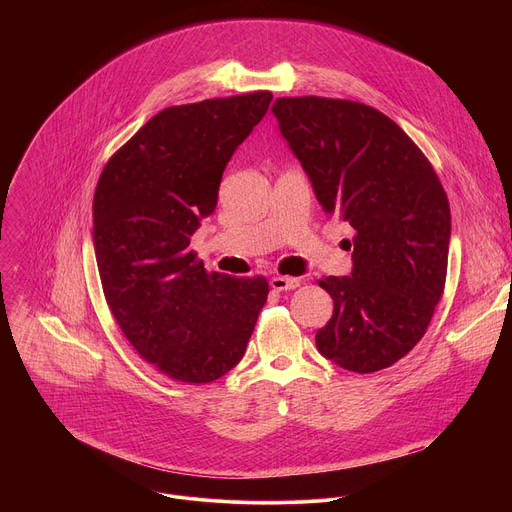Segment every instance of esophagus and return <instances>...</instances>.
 Here are the masks:
<instances>
[{
	"instance_id": "34e87169",
	"label": "esophagus",
	"mask_w": 512,
	"mask_h": 512,
	"mask_svg": "<svg viewBox=\"0 0 512 512\" xmlns=\"http://www.w3.org/2000/svg\"><path fill=\"white\" fill-rule=\"evenodd\" d=\"M269 285H271L275 291H287V289H296V287L300 285V279H298V277L275 275V277H271Z\"/></svg>"
}]
</instances>
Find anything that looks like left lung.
Returning a JSON list of instances; mask_svg holds the SVG:
<instances>
[{
	"label": "left lung",
	"mask_w": 512,
	"mask_h": 512,
	"mask_svg": "<svg viewBox=\"0 0 512 512\" xmlns=\"http://www.w3.org/2000/svg\"><path fill=\"white\" fill-rule=\"evenodd\" d=\"M324 212L354 229L352 273L322 277L334 300L318 352L375 373L425 334L444 294L452 218L442 182L381 111L344 99L281 97L271 107Z\"/></svg>",
	"instance_id": "1"
}]
</instances>
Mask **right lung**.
Masks as SVG:
<instances>
[{"mask_svg": "<svg viewBox=\"0 0 512 512\" xmlns=\"http://www.w3.org/2000/svg\"><path fill=\"white\" fill-rule=\"evenodd\" d=\"M271 99L257 91L168 107L99 178L93 245L105 300L133 348L174 381L198 385L229 373L267 302L265 277L206 273L188 247Z\"/></svg>", "mask_w": 512, "mask_h": 512, "instance_id": "right-lung-1", "label": "right lung"}]
</instances>
